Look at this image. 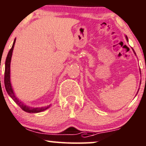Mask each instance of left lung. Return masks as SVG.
<instances>
[{
    "instance_id": "obj_1",
    "label": "left lung",
    "mask_w": 146,
    "mask_h": 146,
    "mask_svg": "<svg viewBox=\"0 0 146 146\" xmlns=\"http://www.w3.org/2000/svg\"><path fill=\"white\" fill-rule=\"evenodd\" d=\"M126 39H127V40H128V39H127V36H126ZM134 53H135V52H134ZM135 54H136V53H135Z\"/></svg>"
}]
</instances>
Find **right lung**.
<instances>
[{"label": "right lung", "mask_w": 146, "mask_h": 146, "mask_svg": "<svg viewBox=\"0 0 146 146\" xmlns=\"http://www.w3.org/2000/svg\"><path fill=\"white\" fill-rule=\"evenodd\" d=\"M16 39H14L13 45H12V47L11 48V49L9 50V52H8L7 58L5 60V77H4V83H5V89L7 91L8 95L16 103L19 105L23 111L28 112V113H38V112H41L44 110H46V109H48L50 107V105L47 107H38V108H32V107H28L26 105H25L24 104L22 103V102H21L18 98H17V97L14 95L13 90H12V86H11L10 83V62H11V58H12V52H13L14 44H15Z\"/></svg>", "instance_id": "1"}]
</instances>
